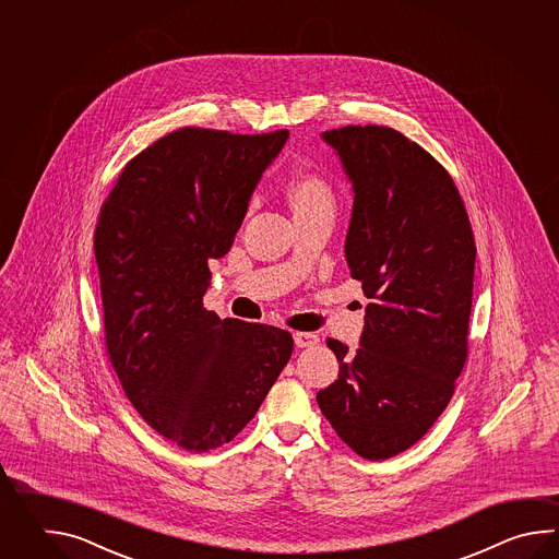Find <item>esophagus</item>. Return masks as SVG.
Listing matches in <instances>:
<instances>
[{"mask_svg":"<svg viewBox=\"0 0 559 559\" xmlns=\"http://www.w3.org/2000/svg\"><path fill=\"white\" fill-rule=\"evenodd\" d=\"M294 342L297 347H311L320 342V337L316 333L297 332L294 333Z\"/></svg>","mask_w":559,"mask_h":559,"instance_id":"34e87169","label":"esophagus"}]
</instances>
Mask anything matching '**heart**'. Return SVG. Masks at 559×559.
I'll return each instance as SVG.
<instances>
[{"mask_svg": "<svg viewBox=\"0 0 559 559\" xmlns=\"http://www.w3.org/2000/svg\"><path fill=\"white\" fill-rule=\"evenodd\" d=\"M285 198L296 219L316 214H333L335 195L332 186L316 171H301L285 186Z\"/></svg>", "mask_w": 559, "mask_h": 559, "instance_id": "b5f03b06", "label": "heart"}]
</instances>
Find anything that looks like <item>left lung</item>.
<instances>
[{
    "label": "left lung",
    "mask_w": 559,
    "mask_h": 559,
    "mask_svg": "<svg viewBox=\"0 0 559 559\" xmlns=\"http://www.w3.org/2000/svg\"><path fill=\"white\" fill-rule=\"evenodd\" d=\"M354 188L345 239L368 297L356 352L328 340L340 378L321 414L357 455L388 460L421 440L448 407L467 359L475 239L452 176L388 126L323 131Z\"/></svg>",
    "instance_id": "8db88e82"
}]
</instances>
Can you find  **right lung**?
I'll return each instance as SVG.
<instances>
[{"instance_id": "1", "label": "right lung", "mask_w": 559, "mask_h": 559, "mask_svg": "<svg viewBox=\"0 0 559 559\" xmlns=\"http://www.w3.org/2000/svg\"><path fill=\"white\" fill-rule=\"evenodd\" d=\"M287 130L171 131L121 169L95 224L107 359L147 426L186 452L234 440L292 357V333L203 308Z\"/></svg>"}]
</instances>
